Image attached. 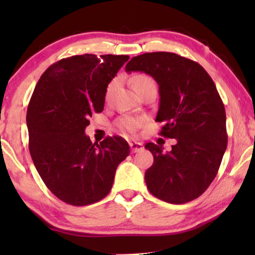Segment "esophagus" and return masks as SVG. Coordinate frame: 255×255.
<instances>
[{
  "label": "esophagus",
  "mask_w": 255,
  "mask_h": 255,
  "mask_svg": "<svg viewBox=\"0 0 255 255\" xmlns=\"http://www.w3.org/2000/svg\"><path fill=\"white\" fill-rule=\"evenodd\" d=\"M129 145H130L131 153H137V152H140L141 149H144V145L141 143H138V141H132V143H130Z\"/></svg>",
  "instance_id": "34e87169"
}]
</instances>
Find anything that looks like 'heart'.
<instances>
[{
    "label": "heart",
    "mask_w": 255,
    "mask_h": 255,
    "mask_svg": "<svg viewBox=\"0 0 255 255\" xmlns=\"http://www.w3.org/2000/svg\"><path fill=\"white\" fill-rule=\"evenodd\" d=\"M116 83V81H112L111 83L108 86V93L111 91V89L114 88V85ZM148 83H154L153 79L146 74H136L132 76L131 79V85L133 89L138 88V86H141L144 84H148ZM143 125V120L141 119H133V118H123L119 120L118 126L122 129L124 132H135L137 130L138 127H140Z\"/></svg>",
    "instance_id": "heart-1"
}]
</instances>
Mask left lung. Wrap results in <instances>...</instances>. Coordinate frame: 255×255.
I'll use <instances>...</instances> for the list:
<instances>
[{
  "label": "left lung",
  "instance_id": "8db88e82",
  "mask_svg": "<svg viewBox=\"0 0 255 255\" xmlns=\"http://www.w3.org/2000/svg\"><path fill=\"white\" fill-rule=\"evenodd\" d=\"M126 72H143L157 82L159 135L176 140L166 153L154 143L145 145L154 156L145 172L149 192L174 205L200 197L227 147L225 108L214 81L197 62L166 51L132 57Z\"/></svg>",
  "mask_w": 255,
  "mask_h": 255
}]
</instances>
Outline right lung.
<instances>
[{
  "label": "right lung",
  "instance_id": "right-lung-1",
  "mask_svg": "<svg viewBox=\"0 0 255 255\" xmlns=\"http://www.w3.org/2000/svg\"><path fill=\"white\" fill-rule=\"evenodd\" d=\"M127 55H76L44 72L27 110L29 150L46 187L64 202L86 206L110 192L116 170L130 149L123 137L100 144L85 135L102 112L108 84Z\"/></svg>",
  "mask_w": 255,
  "mask_h": 255
}]
</instances>
